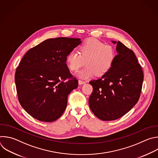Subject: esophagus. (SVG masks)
<instances>
[{"instance_id": "obj_1", "label": "esophagus", "mask_w": 158, "mask_h": 158, "mask_svg": "<svg viewBox=\"0 0 158 158\" xmlns=\"http://www.w3.org/2000/svg\"><path fill=\"white\" fill-rule=\"evenodd\" d=\"M85 83V81H81V80H79V84L82 85V84H84Z\"/></svg>"}]
</instances>
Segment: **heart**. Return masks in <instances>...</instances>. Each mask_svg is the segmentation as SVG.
<instances>
[{
  "instance_id": "heart-1",
  "label": "heart",
  "mask_w": 158,
  "mask_h": 158,
  "mask_svg": "<svg viewBox=\"0 0 158 158\" xmlns=\"http://www.w3.org/2000/svg\"><path fill=\"white\" fill-rule=\"evenodd\" d=\"M114 48L105 44L95 38H90L80 46L79 53L72 50L68 54L66 62L71 71L78 70L84 64L86 67L76 73L82 79L100 77L107 74L114 65L116 58Z\"/></svg>"
}]
</instances>
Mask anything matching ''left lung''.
I'll return each instance as SVG.
<instances>
[{
  "instance_id": "8db88e82",
  "label": "left lung",
  "mask_w": 158,
  "mask_h": 158,
  "mask_svg": "<svg viewBox=\"0 0 158 158\" xmlns=\"http://www.w3.org/2000/svg\"><path fill=\"white\" fill-rule=\"evenodd\" d=\"M118 55L110 71L97 80L89 82L93 91L89 107L93 114L103 121L117 120L128 113L140 97L143 73L134 52L120 41Z\"/></svg>"
}]
</instances>
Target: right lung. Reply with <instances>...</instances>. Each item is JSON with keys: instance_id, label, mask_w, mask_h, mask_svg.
I'll return each mask as SVG.
<instances>
[{"instance_id": "add662e5", "label": "right lung", "mask_w": 158, "mask_h": 158, "mask_svg": "<svg viewBox=\"0 0 158 158\" xmlns=\"http://www.w3.org/2000/svg\"><path fill=\"white\" fill-rule=\"evenodd\" d=\"M80 43V38H49L29 49L22 59L15 74L18 98L35 119L52 122L64 113L68 95L78 86L66 58Z\"/></svg>"}]
</instances>
